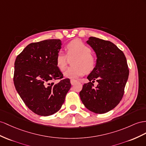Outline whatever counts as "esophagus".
<instances>
[{"mask_svg": "<svg viewBox=\"0 0 146 146\" xmlns=\"http://www.w3.org/2000/svg\"><path fill=\"white\" fill-rule=\"evenodd\" d=\"M77 82L76 80H70V83L72 84V85H74Z\"/></svg>", "mask_w": 146, "mask_h": 146, "instance_id": "34e87169", "label": "esophagus"}]
</instances>
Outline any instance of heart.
Returning a JSON list of instances; mask_svg holds the SVG:
<instances>
[{"instance_id":"1","label":"heart","mask_w":146,"mask_h":146,"mask_svg":"<svg viewBox=\"0 0 146 146\" xmlns=\"http://www.w3.org/2000/svg\"><path fill=\"white\" fill-rule=\"evenodd\" d=\"M67 55L60 51L55 58V64L57 68L63 71L65 69L68 58H74L72 61V66L63 73V75L70 79H76L83 75L85 72H91L96 65V60L91 54V50L88 46L80 40H73L66 46Z\"/></svg>"}]
</instances>
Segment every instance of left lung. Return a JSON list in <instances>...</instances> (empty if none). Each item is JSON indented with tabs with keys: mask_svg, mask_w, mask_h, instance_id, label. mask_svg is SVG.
<instances>
[{
	"mask_svg": "<svg viewBox=\"0 0 146 146\" xmlns=\"http://www.w3.org/2000/svg\"><path fill=\"white\" fill-rule=\"evenodd\" d=\"M87 44L96 54V65L80 92L82 102L96 113H104L117 106L121 100L129 76L123 52L110 41L90 37ZM98 82L96 88L91 82Z\"/></svg>",
	"mask_w": 146,
	"mask_h": 146,
	"instance_id": "1",
	"label": "left lung"
}]
</instances>
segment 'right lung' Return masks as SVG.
I'll list each match as a JSON object with an SVG mask.
<instances>
[{
    "label": "right lung",
    "instance_id": "right-lung-1",
    "mask_svg": "<svg viewBox=\"0 0 146 146\" xmlns=\"http://www.w3.org/2000/svg\"><path fill=\"white\" fill-rule=\"evenodd\" d=\"M62 46L60 39H47L31 43L15 62L13 82L20 98L29 109L40 116L58 111L71 88L68 78H63L55 64Z\"/></svg>",
    "mask_w": 146,
    "mask_h": 146
}]
</instances>
